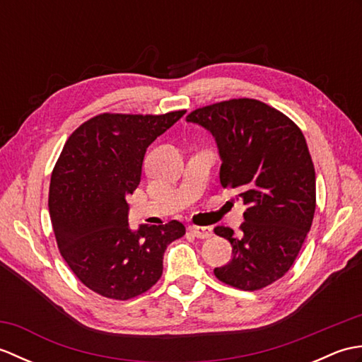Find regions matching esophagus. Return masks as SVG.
<instances>
[{
  "mask_svg": "<svg viewBox=\"0 0 362 362\" xmlns=\"http://www.w3.org/2000/svg\"><path fill=\"white\" fill-rule=\"evenodd\" d=\"M189 232L196 238H201V240H205V238H210L213 235L211 227H201V226H189Z\"/></svg>",
  "mask_w": 362,
  "mask_h": 362,
  "instance_id": "obj_1",
  "label": "esophagus"
}]
</instances>
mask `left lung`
<instances>
[{
  "label": "left lung",
  "instance_id": "left-lung-1",
  "mask_svg": "<svg viewBox=\"0 0 362 362\" xmlns=\"http://www.w3.org/2000/svg\"><path fill=\"white\" fill-rule=\"evenodd\" d=\"M188 122L210 130L222 160L224 188L240 191L241 233L219 226L232 259L214 269L222 283L257 291L286 274L308 235L316 210V173L294 121L257 99H230L196 109Z\"/></svg>",
  "mask_w": 362,
  "mask_h": 362
}]
</instances>
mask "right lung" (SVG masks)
Returning a JSON list of instances; mask_svg holds the SVG:
<instances>
[{"instance_id": "1", "label": "right lung", "mask_w": 362, "mask_h": 362, "mask_svg": "<svg viewBox=\"0 0 362 362\" xmlns=\"http://www.w3.org/2000/svg\"><path fill=\"white\" fill-rule=\"evenodd\" d=\"M185 112L98 115L74 130L52 169L48 206L60 255L99 296L129 300L151 289L166 247L185 235L179 221L134 232L126 202L146 149Z\"/></svg>"}]
</instances>
